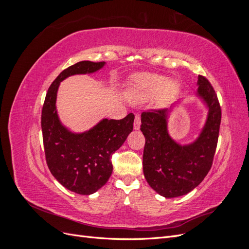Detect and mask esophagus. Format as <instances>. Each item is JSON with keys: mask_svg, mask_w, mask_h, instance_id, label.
Masks as SVG:
<instances>
[{"mask_svg": "<svg viewBox=\"0 0 249 249\" xmlns=\"http://www.w3.org/2000/svg\"><path fill=\"white\" fill-rule=\"evenodd\" d=\"M140 124H141V117L139 114L135 115V122H134V129L135 130H139L140 129Z\"/></svg>", "mask_w": 249, "mask_h": 249, "instance_id": "1", "label": "esophagus"}]
</instances>
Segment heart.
<instances>
[{"instance_id":"1","label":"heart","mask_w":249,"mask_h":249,"mask_svg":"<svg viewBox=\"0 0 249 249\" xmlns=\"http://www.w3.org/2000/svg\"><path fill=\"white\" fill-rule=\"evenodd\" d=\"M167 83V79L161 77V76H156V74H145L139 79L137 83V88L136 91H135V100L141 101L143 99H146V97L157 93L158 91L164 88V94H170L176 89L175 83Z\"/></svg>"}]
</instances>
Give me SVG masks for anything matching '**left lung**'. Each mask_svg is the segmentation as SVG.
<instances>
[{
	"mask_svg": "<svg viewBox=\"0 0 249 249\" xmlns=\"http://www.w3.org/2000/svg\"><path fill=\"white\" fill-rule=\"evenodd\" d=\"M198 94L209 107L207 124L199 138L180 146L167 133L166 109H148L141 114L140 130L145 137L143 172L148 185L167 198L182 196L197 187L212 167L221 108L213 86L199 74Z\"/></svg>",
	"mask_w": 249,
	"mask_h": 249,
	"instance_id": "left-lung-1",
	"label": "left lung"
}]
</instances>
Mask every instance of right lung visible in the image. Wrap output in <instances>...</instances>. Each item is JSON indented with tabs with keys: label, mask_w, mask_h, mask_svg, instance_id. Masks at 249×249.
Listing matches in <instances>:
<instances>
[{
	"label": "right lung",
	"mask_w": 249,
	"mask_h": 249,
	"mask_svg": "<svg viewBox=\"0 0 249 249\" xmlns=\"http://www.w3.org/2000/svg\"><path fill=\"white\" fill-rule=\"evenodd\" d=\"M105 62L81 61L60 72L49 87L41 111V130L48 167L66 189L82 195L92 194L109 179L111 158L133 131L134 114L123 119H103L84 134H72L60 124L56 95L60 82L78 73L99 71Z\"/></svg>",
	"instance_id": "right-lung-1"
}]
</instances>
